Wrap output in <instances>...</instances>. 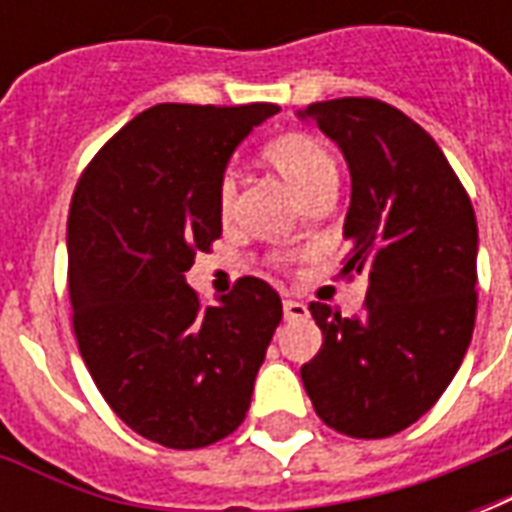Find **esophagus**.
<instances>
[{
    "label": "esophagus",
    "instance_id": "1",
    "mask_svg": "<svg viewBox=\"0 0 512 512\" xmlns=\"http://www.w3.org/2000/svg\"><path fill=\"white\" fill-rule=\"evenodd\" d=\"M282 310H285V318H288V321L310 318V310H307V304H301V301L285 299V304H282Z\"/></svg>",
    "mask_w": 512,
    "mask_h": 512
}]
</instances>
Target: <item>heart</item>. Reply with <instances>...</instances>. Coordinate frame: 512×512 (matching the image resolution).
Here are the masks:
<instances>
[{
	"label": "heart",
	"instance_id": "1",
	"mask_svg": "<svg viewBox=\"0 0 512 512\" xmlns=\"http://www.w3.org/2000/svg\"><path fill=\"white\" fill-rule=\"evenodd\" d=\"M263 158L277 169L288 186L301 197V202H310L318 194L334 191L337 186V161L329 153V147L318 142L315 136L288 131L263 145ZM235 178L224 175L216 189V208L222 222H230L235 211Z\"/></svg>",
	"mask_w": 512,
	"mask_h": 512
}]
</instances>
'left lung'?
Instances as JSON below:
<instances>
[{
	"mask_svg": "<svg viewBox=\"0 0 512 512\" xmlns=\"http://www.w3.org/2000/svg\"><path fill=\"white\" fill-rule=\"evenodd\" d=\"M304 115L351 169L343 277L367 274V299L362 318L312 301L323 345L301 381L329 428L386 439L433 408L469 348L477 219L441 147L400 109L334 98Z\"/></svg>",
	"mask_w": 512,
	"mask_h": 512,
	"instance_id": "obj_1",
	"label": "left lung"
}]
</instances>
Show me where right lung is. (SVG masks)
<instances>
[{"label":"right lung","mask_w":512,"mask_h":512,"mask_svg":"<svg viewBox=\"0 0 512 512\" xmlns=\"http://www.w3.org/2000/svg\"><path fill=\"white\" fill-rule=\"evenodd\" d=\"M277 104H158L84 167L68 211L73 334L128 428L197 450L244 422L282 321L277 290L241 277L216 307L186 285L222 235L216 189L238 142Z\"/></svg>","instance_id":"1"}]
</instances>
